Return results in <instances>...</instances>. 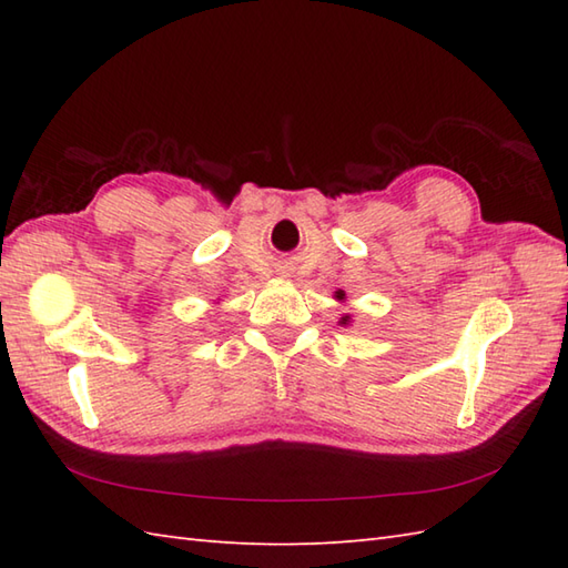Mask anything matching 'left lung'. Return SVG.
<instances>
[{"label":"left lung","instance_id":"left-lung-1","mask_svg":"<svg viewBox=\"0 0 568 568\" xmlns=\"http://www.w3.org/2000/svg\"><path fill=\"white\" fill-rule=\"evenodd\" d=\"M342 295H344V293H339V295H336V297H339V300H342ZM346 322H348V317H344V320H342V324H346Z\"/></svg>","mask_w":568,"mask_h":568}]
</instances>
